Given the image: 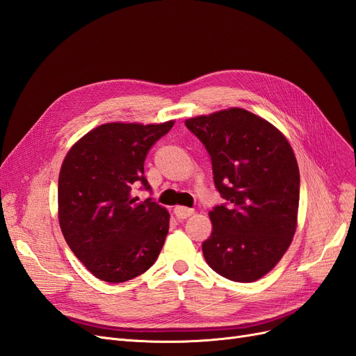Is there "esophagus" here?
Here are the masks:
<instances>
[{
  "label": "esophagus",
  "instance_id": "obj_1",
  "mask_svg": "<svg viewBox=\"0 0 356 356\" xmlns=\"http://www.w3.org/2000/svg\"><path fill=\"white\" fill-rule=\"evenodd\" d=\"M174 213H175V217L178 220H186V218L191 217V215L195 213V211L190 209V208H186V207H175Z\"/></svg>",
  "mask_w": 356,
  "mask_h": 356
}]
</instances>
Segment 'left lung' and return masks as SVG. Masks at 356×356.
<instances>
[{"mask_svg": "<svg viewBox=\"0 0 356 356\" xmlns=\"http://www.w3.org/2000/svg\"><path fill=\"white\" fill-rule=\"evenodd\" d=\"M207 148L213 184L225 200L211 212L203 257L218 275L254 282L281 260L297 227L298 165L286 138L242 108L186 122Z\"/></svg>", "mask_w": 356, "mask_h": 356, "instance_id": "8db88e82", "label": "left lung"}]
</instances>
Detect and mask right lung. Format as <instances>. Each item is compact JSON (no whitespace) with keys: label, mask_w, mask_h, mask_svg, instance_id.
<instances>
[{"label":"right lung","mask_w":356,"mask_h":356,"mask_svg":"<svg viewBox=\"0 0 356 356\" xmlns=\"http://www.w3.org/2000/svg\"><path fill=\"white\" fill-rule=\"evenodd\" d=\"M174 122L106 123L86 134L63 160L58 181L59 224L71 251L101 281L126 282L147 272L163 248L169 212L132 191H152L148 149Z\"/></svg>","instance_id":"add662e5"}]
</instances>
